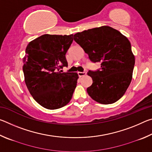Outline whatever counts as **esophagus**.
<instances>
[{
  "instance_id": "1",
  "label": "esophagus",
  "mask_w": 152,
  "mask_h": 152,
  "mask_svg": "<svg viewBox=\"0 0 152 152\" xmlns=\"http://www.w3.org/2000/svg\"><path fill=\"white\" fill-rule=\"evenodd\" d=\"M78 76L80 77H82V76H85L86 74V72H78Z\"/></svg>"
}]
</instances>
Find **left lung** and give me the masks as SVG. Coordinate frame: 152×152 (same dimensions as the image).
<instances>
[{
    "mask_svg": "<svg viewBox=\"0 0 152 152\" xmlns=\"http://www.w3.org/2000/svg\"><path fill=\"white\" fill-rule=\"evenodd\" d=\"M92 62L101 68L89 70L92 79L87 92L99 103H114L121 98L132 82L135 57L127 37L109 26L85 30L74 35Z\"/></svg>",
    "mask_w": 152,
    "mask_h": 152,
    "instance_id": "1",
    "label": "left lung"
}]
</instances>
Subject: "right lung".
<instances>
[{"instance_id": "1", "label": "right lung", "mask_w": 152, "mask_h": 152, "mask_svg": "<svg viewBox=\"0 0 152 152\" xmlns=\"http://www.w3.org/2000/svg\"><path fill=\"white\" fill-rule=\"evenodd\" d=\"M73 35L45 34L29 43L23 59L25 82L35 101L48 109L65 106L72 97L78 75L61 72Z\"/></svg>"}]
</instances>
